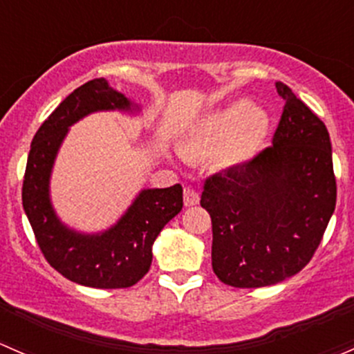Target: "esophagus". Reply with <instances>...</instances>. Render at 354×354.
<instances>
[{"mask_svg":"<svg viewBox=\"0 0 354 354\" xmlns=\"http://www.w3.org/2000/svg\"><path fill=\"white\" fill-rule=\"evenodd\" d=\"M184 204L185 206H196L199 204V194L191 187L184 189Z\"/></svg>","mask_w":354,"mask_h":354,"instance_id":"34e87169","label":"esophagus"}]
</instances>
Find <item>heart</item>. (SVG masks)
Masks as SVG:
<instances>
[{
	"label": "heart",
	"instance_id": "obj_1",
	"mask_svg": "<svg viewBox=\"0 0 354 354\" xmlns=\"http://www.w3.org/2000/svg\"><path fill=\"white\" fill-rule=\"evenodd\" d=\"M268 111L256 102L239 100L211 109L191 126L182 151L207 158L220 172L240 169L257 155L268 138Z\"/></svg>",
	"mask_w": 354,
	"mask_h": 354
}]
</instances>
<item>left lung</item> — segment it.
<instances>
[{"label": "left lung", "mask_w": 354, "mask_h": 354, "mask_svg": "<svg viewBox=\"0 0 354 354\" xmlns=\"http://www.w3.org/2000/svg\"><path fill=\"white\" fill-rule=\"evenodd\" d=\"M276 90L285 109L272 147L207 178L201 196L213 223V271L235 288L271 286L301 271L336 207L326 124L285 83Z\"/></svg>", "instance_id": "left-lung-1"}]
</instances>
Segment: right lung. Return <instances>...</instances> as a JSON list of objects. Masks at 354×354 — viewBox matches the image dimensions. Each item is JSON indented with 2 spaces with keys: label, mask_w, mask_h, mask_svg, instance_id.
Here are the masks:
<instances>
[{
  "label": "right lung",
  "mask_w": 354,
  "mask_h": 354,
  "mask_svg": "<svg viewBox=\"0 0 354 354\" xmlns=\"http://www.w3.org/2000/svg\"><path fill=\"white\" fill-rule=\"evenodd\" d=\"M141 114V105L105 78L76 88L35 133L25 169L21 201L44 257L69 281L90 288L133 286L151 266L153 243L182 209L180 184L141 189L114 225L100 232L69 227L50 199V177L69 127L95 112Z\"/></svg>",
  "instance_id": "right-lung-1"
}]
</instances>
